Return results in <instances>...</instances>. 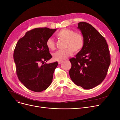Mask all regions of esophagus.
Instances as JSON below:
<instances>
[{
	"instance_id": "1",
	"label": "esophagus",
	"mask_w": 120,
	"mask_h": 120,
	"mask_svg": "<svg viewBox=\"0 0 120 120\" xmlns=\"http://www.w3.org/2000/svg\"><path fill=\"white\" fill-rule=\"evenodd\" d=\"M62 61H58V64H61L62 63Z\"/></svg>"
}]
</instances>
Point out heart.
<instances>
[{
    "label": "heart",
    "instance_id": "1",
    "mask_svg": "<svg viewBox=\"0 0 120 120\" xmlns=\"http://www.w3.org/2000/svg\"><path fill=\"white\" fill-rule=\"evenodd\" d=\"M59 38L66 41L64 50H58L53 54V59L58 61H62L75 52H79L83 48L84 38L81 34L67 28H64L59 31L56 34ZM46 46L49 50H53L55 48V43L54 40L48 38L46 42Z\"/></svg>",
    "mask_w": 120,
    "mask_h": 120
}]
</instances>
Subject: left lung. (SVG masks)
<instances>
[{"label": "left lung", "instance_id": "8db88e82", "mask_svg": "<svg viewBox=\"0 0 120 120\" xmlns=\"http://www.w3.org/2000/svg\"><path fill=\"white\" fill-rule=\"evenodd\" d=\"M77 28L84 38L82 49L70 59L69 75L73 82L84 89L99 85L105 78L110 64L109 49L106 40L91 24L80 22Z\"/></svg>", "mask_w": 120, "mask_h": 120}]
</instances>
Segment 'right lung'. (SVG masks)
I'll return each mask as SVG.
<instances>
[{"label": "right lung", "instance_id": "obj_1", "mask_svg": "<svg viewBox=\"0 0 120 120\" xmlns=\"http://www.w3.org/2000/svg\"><path fill=\"white\" fill-rule=\"evenodd\" d=\"M56 31L35 28L26 32L16 43L14 53L16 74L21 83L34 92L46 90L52 83L58 62L44 64L52 57L46 42Z\"/></svg>", "mask_w": 120, "mask_h": 120}]
</instances>
